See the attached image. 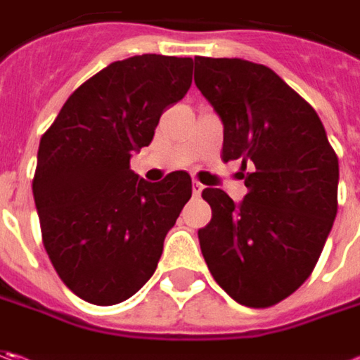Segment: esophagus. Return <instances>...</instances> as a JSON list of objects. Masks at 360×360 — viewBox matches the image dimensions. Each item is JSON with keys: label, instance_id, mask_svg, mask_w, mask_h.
<instances>
[{"label": "esophagus", "instance_id": "1", "mask_svg": "<svg viewBox=\"0 0 360 360\" xmlns=\"http://www.w3.org/2000/svg\"><path fill=\"white\" fill-rule=\"evenodd\" d=\"M202 190H204V186H202L198 180H194V182H192V192H194V196H200Z\"/></svg>", "mask_w": 360, "mask_h": 360}]
</instances>
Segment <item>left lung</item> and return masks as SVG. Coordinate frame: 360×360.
<instances>
[{
	"mask_svg": "<svg viewBox=\"0 0 360 360\" xmlns=\"http://www.w3.org/2000/svg\"><path fill=\"white\" fill-rule=\"evenodd\" d=\"M194 82L224 124L222 160H242L240 204L204 188L212 220L198 230L214 281L266 309L311 276L337 216L339 158L325 126L283 77L238 58H194Z\"/></svg>",
	"mask_w": 360,
	"mask_h": 360,
	"instance_id": "obj_1",
	"label": "left lung"
}]
</instances>
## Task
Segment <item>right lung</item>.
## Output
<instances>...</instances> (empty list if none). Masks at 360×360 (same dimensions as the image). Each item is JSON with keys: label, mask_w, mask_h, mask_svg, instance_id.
<instances>
[{"label": "right lung", "mask_w": 360, "mask_h": 360, "mask_svg": "<svg viewBox=\"0 0 360 360\" xmlns=\"http://www.w3.org/2000/svg\"><path fill=\"white\" fill-rule=\"evenodd\" d=\"M192 58L144 53L110 63L77 88L39 140L34 200L63 284L91 304L136 295L192 196L184 170L146 182L131 152L152 142L162 112L192 84Z\"/></svg>", "instance_id": "add662e5"}]
</instances>
